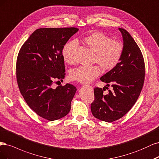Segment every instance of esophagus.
Returning <instances> with one entry per match:
<instances>
[{
	"mask_svg": "<svg viewBox=\"0 0 159 159\" xmlns=\"http://www.w3.org/2000/svg\"><path fill=\"white\" fill-rule=\"evenodd\" d=\"M85 86H89L90 89H93V87H92V86H90V85H88V84H86H86H85Z\"/></svg>",
	"mask_w": 159,
	"mask_h": 159,
	"instance_id": "esophagus-1",
	"label": "esophagus"
}]
</instances>
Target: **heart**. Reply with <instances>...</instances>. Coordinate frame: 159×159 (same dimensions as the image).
<instances>
[{
	"instance_id": "1",
	"label": "heart",
	"mask_w": 159,
	"mask_h": 159,
	"mask_svg": "<svg viewBox=\"0 0 159 159\" xmlns=\"http://www.w3.org/2000/svg\"><path fill=\"white\" fill-rule=\"evenodd\" d=\"M84 42L95 52L94 62L98 63L104 70H111L118 65L124 53L123 43L112 39L104 33L94 32L84 38ZM76 45V41L66 43L62 49L63 57L66 62L73 63V48ZM101 73L98 65L93 66H81L73 69L70 77L80 83H90L96 79Z\"/></svg>"
}]
</instances>
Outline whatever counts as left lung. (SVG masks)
<instances>
[{
    "mask_svg": "<svg viewBox=\"0 0 159 159\" xmlns=\"http://www.w3.org/2000/svg\"><path fill=\"white\" fill-rule=\"evenodd\" d=\"M124 41V53L115 68L100 78L113 90L103 94L104 89H94V100L91 111L97 119L112 122L125 116L134 106L141 92L145 80V62L142 53L129 33L119 28Z\"/></svg>",
    "mask_w": 159,
    "mask_h": 159,
    "instance_id": "left-lung-1",
    "label": "left lung"
}]
</instances>
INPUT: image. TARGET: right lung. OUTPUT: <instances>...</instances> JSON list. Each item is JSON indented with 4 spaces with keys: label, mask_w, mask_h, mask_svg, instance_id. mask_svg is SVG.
<instances>
[{
    "label": "right lung",
    "mask_w": 159,
    "mask_h": 159,
    "mask_svg": "<svg viewBox=\"0 0 159 159\" xmlns=\"http://www.w3.org/2000/svg\"><path fill=\"white\" fill-rule=\"evenodd\" d=\"M76 28H39L20 48L16 61V79L20 92L34 111L54 121L65 117L76 88L70 84L53 88L55 80L65 75L62 49Z\"/></svg>",
    "instance_id": "add662e5"
}]
</instances>
